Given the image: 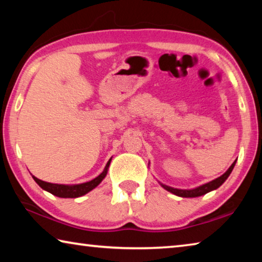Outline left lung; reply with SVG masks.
I'll list each match as a JSON object with an SVG mask.
<instances>
[{"label": "left lung", "mask_w": 262, "mask_h": 262, "mask_svg": "<svg viewBox=\"0 0 262 262\" xmlns=\"http://www.w3.org/2000/svg\"><path fill=\"white\" fill-rule=\"evenodd\" d=\"M234 164H236V161L232 163V165L229 167V170L225 172L224 174H222L217 179L212 180V181H210V183H208V184L202 185V186H200V187H198V188H194V189H178V188L168 187V186L163 185V184H162V186L166 190H168V192L173 193V194L178 195V196H181V198H196V196H201V195L206 194L208 192H210V190H214L216 188H219L220 186L223 184L225 180L228 179V177L230 176V173H231L232 170H233Z\"/></svg>", "instance_id": "obj_1"}]
</instances>
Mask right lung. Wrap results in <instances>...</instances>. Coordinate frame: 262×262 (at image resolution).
<instances>
[{
	"mask_svg": "<svg viewBox=\"0 0 262 262\" xmlns=\"http://www.w3.org/2000/svg\"><path fill=\"white\" fill-rule=\"evenodd\" d=\"M110 163H111V159L107 162V164H106L105 170L101 172V173L97 177V178H95L91 181H88V183L79 184V185L68 186V185L51 184V183H46V181H42L40 179L35 178L34 176H32V177H33L35 183L40 186L42 189L47 190V192L52 193L53 195H56V196H59V198H78V196H82V195H84V194L89 193L90 190L97 187V186L101 183V180L105 178L106 173H107V168L110 166Z\"/></svg>",
	"mask_w": 262,
	"mask_h": 262,
	"instance_id": "right-lung-1",
	"label": "right lung"
}]
</instances>
